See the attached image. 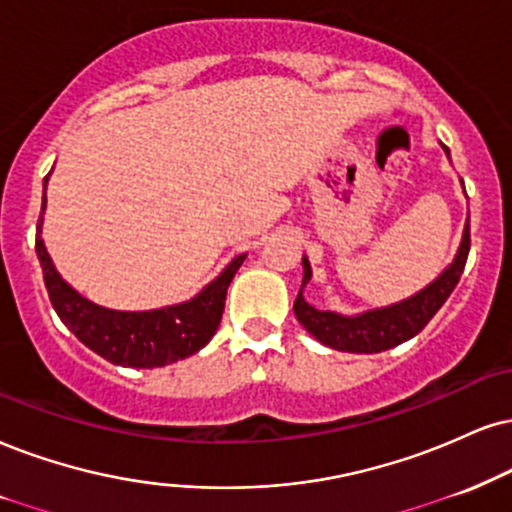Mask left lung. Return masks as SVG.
<instances>
[{
    "label": "left lung",
    "mask_w": 512,
    "mask_h": 512,
    "mask_svg": "<svg viewBox=\"0 0 512 512\" xmlns=\"http://www.w3.org/2000/svg\"><path fill=\"white\" fill-rule=\"evenodd\" d=\"M444 147V144H441ZM446 156L449 149L444 147ZM470 251V218L465 220L463 239L453 256V261L446 266L441 273L425 289H420L418 294L408 296V299L399 301V304L372 308V311H363L356 315H344L334 311H320L308 304L304 299V289L311 282L313 270L308 258H301V266H304V280H301L299 296L294 301V313L296 320L306 327L308 332L318 339L320 344L330 346L337 351H349V353H380L387 349H394L408 339H413L415 334L422 332L434 313L446 304L453 289H456L460 275H463L465 261H468Z\"/></svg>",
    "instance_id": "1"
}]
</instances>
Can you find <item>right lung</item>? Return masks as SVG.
I'll return each instance as SVG.
<instances>
[{
  "label": "right lung",
  "instance_id": "obj_1",
  "mask_svg": "<svg viewBox=\"0 0 512 512\" xmlns=\"http://www.w3.org/2000/svg\"><path fill=\"white\" fill-rule=\"evenodd\" d=\"M47 182L49 175L44 178V192H47ZM44 208H47V194H42V213L37 220L35 237L44 287L61 323L87 349L123 368H161V365L178 363L192 356L211 342L223 318L227 287L244 263L246 254L232 258L216 280L208 282L199 294L182 304L151 308V311H113L82 296L56 270L42 239Z\"/></svg>",
  "mask_w": 512,
  "mask_h": 512
}]
</instances>
